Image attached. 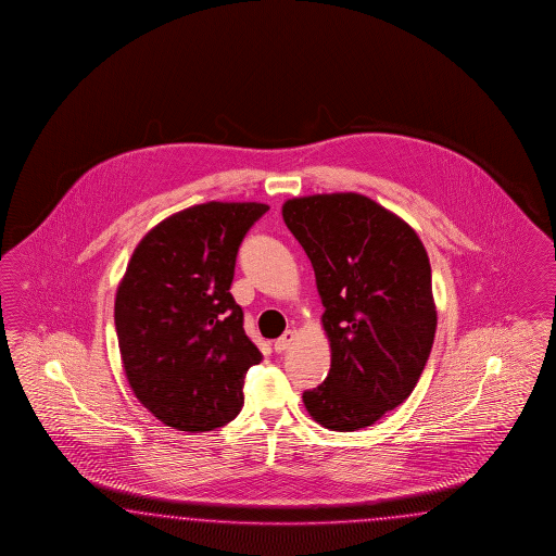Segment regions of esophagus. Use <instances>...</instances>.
<instances>
[{
	"instance_id": "esophagus-1",
	"label": "esophagus",
	"mask_w": 556,
	"mask_h": 556,
	"mask_svg": "<svg viewBox=\"0 0 556 556\" xmlns=\"http://www.w3.org/2000/svg\"><path fill=\"white\" fill-rule=\"evenodd\" d=\"M293 342H295V332H293V330H287V332H283V337L275 340V351H277V353H283Z\"/></svg>"
}]
</instances>
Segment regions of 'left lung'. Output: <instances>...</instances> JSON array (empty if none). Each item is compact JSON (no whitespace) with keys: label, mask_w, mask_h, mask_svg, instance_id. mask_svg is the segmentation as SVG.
Wrapping results in <instances>:
<instances>
[{"label":"left lung","mask_w":556,"mask_h":556,"mask_svg":"<svg viewBox=\"0 0 556 556\" xmlns=\"http://www.w3.org/2000/svg\"><path fill=\"white\" fill-rule=\"evenodd\" d=\"M281 214L312 261L332 353L303 405L328 430L367 428L404 404L432 351L428 253L405 219L353 191L293 198Z\"/></svg>","instance_id":"8db88e82"}]
</instances>
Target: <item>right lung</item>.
I'll return each instance as SVG.
<instances>
[{"label":"right lung","mask_w":556,"mask_h":556,"mask_svg":"<svg viewBox=\"0 0 556 556\" xmlns=\"http://www.w3.org/2000/svg\"><path fill=\"white\" fill-rule=\"evenodd\" d=\"M267 203L207 202L138 242L114 303L119 354L136 400L181 432L235 420L261 353L235 302L236 254Z\"/></svg>","instance_id":"obj_1"}]
</instances>
